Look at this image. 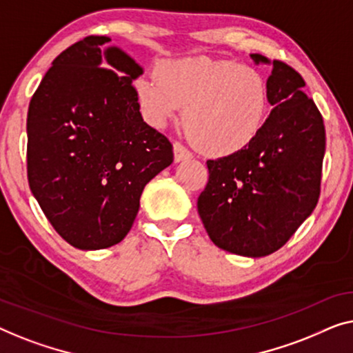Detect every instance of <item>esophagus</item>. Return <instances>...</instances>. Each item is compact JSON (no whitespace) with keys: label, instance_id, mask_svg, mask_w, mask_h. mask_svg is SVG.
Segmentation results:
<instances>
[{"label":"esophagus","instance_id":"obj_1","mask_svg":"<svg viewBox=\"0 0 353 353\" xmlns=\"http://www.w3.org/2000/svg\"><path fill=\"white\" fill-rule=\"evenodd\" d=\"M172 150H174V160H176V163L192 158V153L188 152L187 148L183 147L181 142H174V145H172Z\"/></svg>","mask_w":353,"mask_h":353}]
</instances>
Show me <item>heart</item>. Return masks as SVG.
<instances>
[{"instance_id": "heart-1", "label": "heart", "mask_w": 353, "mask_h": 353, "mask_svg": "<svg viewBox=\"0 0 353 353\" xmlns=\"http://www.w3.org/2000/svg\"><path fill=\"white\" fill-rule=\"evenodd\" d=\"M145 120L163 128L183 110V126L198 150L227 157L250 145L270 113V88L259 70L210 57L161 61L155 78L134 83Z\"/></svg>"}]
</instances>
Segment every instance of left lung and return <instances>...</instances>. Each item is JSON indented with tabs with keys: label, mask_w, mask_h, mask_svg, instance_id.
I'll list each match as a JSON object with an SVG mask.
<instances>
[{
	"label": "left lung",
	"mask_w": 353,
	"mask_h": 353,
	"mask_svg": "<svg viewBox=\"0 0 353 353\" xmlns=\"http://www.w3.org/2000/svg\"><path fill=\"white\" fill-rule=\"evenodd\" d=\"M270 63L272 108L254 141L232 155L208 160L210 179L198 214L221 250L262 257L285 245L315 210L325 157V125L305 81L286 63Z\"/></svg>",
	"instance_id": "left-lung-1"
}]
</instances>
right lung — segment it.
Returning <instances> with one entry per match:
<instances>
[{
	"instance_id": "1",
	"label": "right lung",
	"mask_w": 353,
	"mask_h": 353,
	"mask_svg": "<svg viewBox=\"0 0 353 353\" xmlns=\"http://www.w3.org/2000/svg\"><path fill=\"white\" fill-rule=\"evenodd\" d=\"M108 37H86L54 59L28 107L27 174L44 216L67 243H120L143 187L174 160L139 112L143 68Z\"/></svg>"
}]
</instances>
